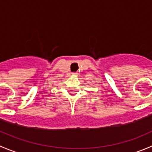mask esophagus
Wrapping results in <instances>:
<instances>
[{
  "label": "esophagus",
  "mask_w": 152,
  "mask_h": 152,
  "mask_svg": "<svg viewBox=\"0 0 152 152\" xmlns=\"http://www.w3.org/2000/svg\"><path fill=\"white\" fill-rule=\"evenodd\" d=\"M72 75H73V76H78V73H76V72H75V73H72Z\"/></svg>",
  "instance_id": "1"
}]
</instances>
